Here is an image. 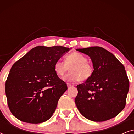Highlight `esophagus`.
Wrapping results in <instances>:
<instances>
[{"instance_id": "esophagus-1", "label": "esophagus", "mask_w": 134, "mask_h": 134, "mask_svg": "<svg viewBox=\"0 0 134 134\" xmlns=\"http://www.w3.org/2000/svg\"><path fill=\"white\" fill-rule=\"evenodd\" d=\"M67 86H68V87H71V86H72V84H71V83H67Z\"/></svg>"}]
</instances>
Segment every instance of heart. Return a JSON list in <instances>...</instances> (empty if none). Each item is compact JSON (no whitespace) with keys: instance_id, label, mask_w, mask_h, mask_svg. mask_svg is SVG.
Wrapping results in <instances>:
<instances>
[{"instance_id":"b5f03b06","label":"heart","mask_w":134,"mask_h":134,"mask_svg":"<svg viewBox=\"0 0 134 134\" xmlns=\"http://www.w3.org/2000/svg\"><path fill=\"white\" fill-rule=\"evenodd\" d=\"M70 69V71L63 77L69 82L84 81L90 77L93 73V68L88 62L85 55L79 52H73L65 57V62L58 60L54 64V71L58 76H62Z\"/></svg>"}]
</instances>
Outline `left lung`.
<instances>
[{
  "label": "left lung",
  "mask_w": 134,
  "mask_h": 134,
  "mask_svg": "<svg viewBox=\"0 0 134 134\" xmlns=\"http://www.w3.org/2000/svg\"><path fill=\"white\" fill-rule=\"evenodd\" d=\"M90 57L93 73L77 86L75 103L80 113L93 121L117 116L125 107L129 82L123 65L111 52L99 46L77 49Z\"/></svg>",
  "instance_id": "left-lung-1"
}]
</instances>
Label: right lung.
Masks as SVG:
<instances>
[{"label":"right lung","instance_id":"obj_1","mask_svg":"<svg viewBox=\"0 0 134 134\" xmlns=\"http://www.w3.org/2000/svg\"><path fill=\"white\" fill-rule=\"evenodd\" d=\"M71 48L36 46L12 66L5 83L10 110L20 121L38 124L48 120L68 89L54 64Z\"/></svg>","mask_w":134,"mask_h":134}]
</instances>
